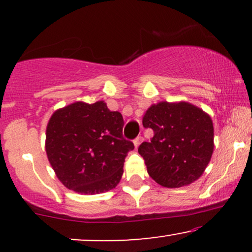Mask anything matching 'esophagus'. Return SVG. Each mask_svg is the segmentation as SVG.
Returning <instances> with one entry per match:
<instances>
[{
	"instance_id": "esophagus-1",
	"label": "esophagus",
	"mask_w": 252,
	"mask_h": 252,
	"mask_svg": "<svg viewBox=\"0 0 252 252\" xmlns=\"http://www.w3.org/2000/svg\"><path fill=\"white\" fill-rule=\"evenodd\" d=\"M142 141H143V137H142V136H137V137L135 138V140H134V144H135L136 148H137V147L140 146V144H141V142H142Z\"/></svg>"
}]
</instances>
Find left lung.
<instances>
[{
  "label": "left lung",
  "instance_id": "left-lung-1",
  "mask_svg": "<svg viewBox=\"0 0 252 252\" xmlns=\"http://www.w3.org/2000/svg\"><path fill=\"white\" fill-rule=\"evenodd\" d=\"M143 126L154 131L138 147L153 180L176 189L200 178L213 153L209 115L189 103L162 102L147 110Z\"/></svg>",
  "mask_w": 252,
  "mask_h": 252
}]
</instances>
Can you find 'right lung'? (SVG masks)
<instances>
[{
    "label": "right lung",
    "mask_w": 252,
    "mask_h": 252,
    "mask_svg": "<svg viewBox=\"0 0 252 252\" xmlns=\"http://www.w3.org/2000/svg\"><path fill=\"white\" fill-rule=\"evenodd\" d=\"M121 112L104 102H77L52 115L46 153L60 181L82 194H98L117 186L134 143L123 137Z\"/></svg>",
    "instance_id": "add662e5"
}]
</instances>
